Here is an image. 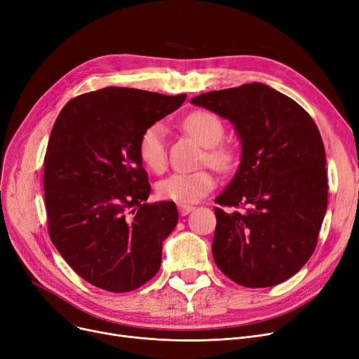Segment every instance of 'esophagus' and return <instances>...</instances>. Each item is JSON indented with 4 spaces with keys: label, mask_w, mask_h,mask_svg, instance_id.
Segmentation results:
<instances>
[{
    "label": "esophagus",
    "mask_w": 359,
    "mask_h": 359,
    "mask_svg": "<svg viewBox=\"0 0 359 359\" xmlns=\"http://www.w3.org/2000/svg\"><path fill=\"white\" fill-rule=\"evenodd\" d=\"M177 208H179V212L180 215H187L189 212H192L195 208L192 205H186V203H177Z\"/></svg>",
    "instance_id": "34e87169"
}]
</instances>
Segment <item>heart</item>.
I'll use <instances>...</instances> for the list:
<instances>
[{
	"instance_id": "heart-1",
	"label": "heart",
	"mask_w": 359,
	"mask_h": 359,
	"mask_svg": "<svg viewBox=\"0 0 359 359\" xmlns=\"http://www.w3.org/2000/svg\"><path fill=\"white\" fill-rule=\"evenodd\" d=\"M182 126L194 140L205 147L203 161H208L222 172L234 165L236 151L230 145L221 142L224 125L212 111L194 110L183 119ZM138 156L151 172H164L167 167V147L163 123L154 122L144 129L138 141ZM215 184L217 179L210 170H198V172L172 175L158 184L157 192L165 201L194 203L208 195Z\"/></svg>"
}]
</instances>
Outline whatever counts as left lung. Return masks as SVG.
<instances>
[{"label": "left lung", "mask_w": 359, "mask_h": 359, "mask_svg": "<svg viewBox=\"0 0 359 359\" xmlns=\"http://www.w3.org/2000/svg\"><path fill=\"white\" fill-rule=\"evenodd\" d=\"M229 119L241 161L215 203L212 256L236 284H280L311 257L327 208L323 140L309 113L266 84L203 93L191 100Z\"/></svg>", "instance_id": "left-lung-1"}]
</instances>
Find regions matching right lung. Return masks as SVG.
<instances>
[{
  "instance_id": "obj_1",
  "label": "right lung",
  "mask_w": 359,
  "mask_h": 359,
  "mask_svg": "<svg viewBox=\"0 0 359 359\" xmlns=\"http://www.w3.org/2000/svg\"><path fill=\"white\" fill-rule=\"evenodd\" d=\"M184 99L106 87L74 97L56 118L43 163L48 231L88 284L128 292L158 272L179 215L175 202H145L151 186L138 141Z\"/></svg>"
}]
</instances>
